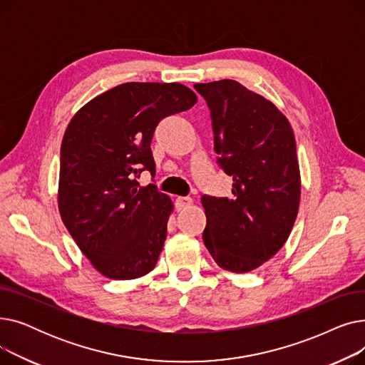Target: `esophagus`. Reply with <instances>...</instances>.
Instances as JSON below:
<instances>
[{
  "mask_svg": "<svg viewBox=\"0 0 365 365\" xmlns=\"http://www.w3.org/2000/svg\"><path fill=\"white\" fill-rule=\"evenodd\" d=\"M190 204H192V198H189V197H179V198L176 200V207H178V210L187 208Z\"/></svg>",
  "mask_w": 365,
  "mask_h": 365,
  "instance_id": "1",
  "label": "esophagus"
}]
</instances>
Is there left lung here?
Listing matches in <instances>:
<instances>
[{
	"label": "left lung",
	"instance_id": "obj_1",
	"mask_svg": "<svg viewBox=\"0 0 365 365\" xmlns=\"http://www.w3.org/2000/svg\"><path fill=\"white\" fill-rule=\"evenodd\" d=\"M212 110L215 150L231 197L201 198L202 240L222 269L250 272L290 237L300 204L296 139L285 115L234 80L195 84Z\"/></svg>",
	"mask_w": 365,
	"mask_h": 365
}]
</instances>
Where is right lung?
Here are the masks:
<instances>
[{
  "label": "right lung",
  "mask_w": 365,
  "mask_h": 365,
  "mask_svg": "<svg viewBox=\"0 0 365 365\" xmlns=\"http://www.w3.org/2000/svg\"><path fill=\"white\" fill-rule=\"evenodd\" d=\"M197 94L179 83H125L76 112L61 148L57 205L93 267L110 279H134L157 264L173 213L155 185L150 142L160 121L192 108Z\"/></svg>",
  "instance_id": "add662e5"
}]
</instances>
